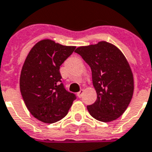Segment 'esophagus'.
Returning a JSON list of instances; mask_svg holds the SVG:
<instances>
[{
    "instance_id": "1",
    "label": "esophagus",
    "mask_w": 152,
    "mask_h": 152,
    "mask_svg": "<svg viewBox=\"0 0 152 152\" xmlns=\"http://www.w3.org/2000/svg\"><path fill=\"white\" fill-rule=\"evenodd\" d=\"M83 94H84V90L83 89H81V90L80 91L79 93H77V96H78V97H81L82 96H83Z\"/></svg>"
}]
</instances>
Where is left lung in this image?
I'll list each match as a JSON object with an SVG mask.
<instances>
[{"label": "left lung", "mask_w": 152, "mask_h": 152, "mask_svg": "<svg viewBox=\"0 0 152 152\" xmlns=\"http://www.w3.org/2000/svg\"><path fill=\"white\" fill-rule=\"evenodd\" d=\"M92 70L97 98L88 105L90 115L103 122H112L127 109L134 93V77L129 63L121 50L105 41L76 48Z\"/></svg>", "instance_id": "obj_1"}]
</instances>
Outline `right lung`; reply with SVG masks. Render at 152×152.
<instances>
[{
    "label": "right lung",
    "mask_w": 152,
    "mask_h": 152,
    "mask_svg": "<svg viewBox=\"0 0 152 152\" xmlns=\"http://www.w3.org/2000/svg\"><path fill=\"white\" fill-rule=\"evenodd\" d=\"M76 47L64 46L50 39L37 42L30 50L20 76V90L28 110L45 123L61 120L76 96L61 83L60 66Z\"/></svg>",
    "instance_id": "obj_1"
}]
</instances>
